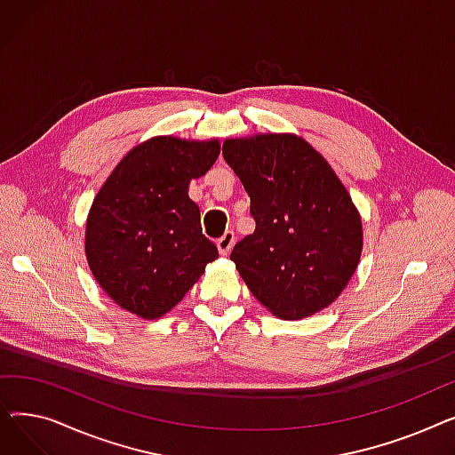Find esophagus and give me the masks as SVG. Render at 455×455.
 <instances>
[{"mask_svg": "<svg viewBox=\"0 0 455 455\" xmlns=\"http://www.w3.org/2000/svg\"><path fill=\"white\" fill-rule=\"evenodd\" d=\"M234 243H235L234 232H232V230H227V232L220 237V240H218V249H220V252H221L223 256H227V254L232 251Z\"/></svg>", "mask_w": 455, "mask_h": 455, "instance_id": "1", "label": "esophagus"}]
</instances>
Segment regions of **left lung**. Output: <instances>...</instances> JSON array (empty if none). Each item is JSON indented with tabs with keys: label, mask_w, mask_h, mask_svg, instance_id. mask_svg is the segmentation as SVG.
I'll return each instance as SVG.
<instances>
[{
	"label": "left lung",
	"mask_w": 455,
	"mask_h": 455,
	"mask_svg": "<svg viewBox=\"0 0 455 455\" xmlns=\"http://www.w3.org/2000/svg\"><path fill=\"white\" fill-rule=\"evenodd\" d=\"M223 158L249 194L256 221L230 254L247 288L280 319L321 312L345 290L363 247L348 191L295 134L227 140Z\"/></svg>",
	"instance_id": "obj_1"
}]
</instances>
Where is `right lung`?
<instances>
[{"mask_svg":"<svg viewBox=\"0 0 455 455\" xmlns=\"http://www.w3.org/2000/svg\"><path fill=\"white\" fill-rule=\"evenodd\" d=\"M220 155V141L158 136L116 165L86 223V258L105 293L141 319H158L182 300L220 256L188 197Z\"/></svg>","mask_w":455,"mask_h":455,"instance_id":"right-lung-1","label":"right lung"}]
</instances>
